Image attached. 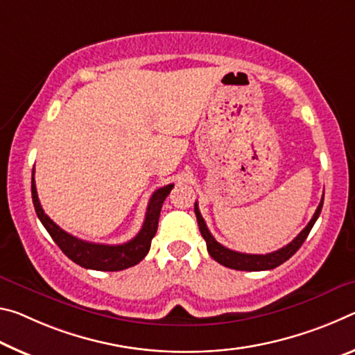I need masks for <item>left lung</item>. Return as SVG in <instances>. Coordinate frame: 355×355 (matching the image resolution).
<instances>
[{"instance_id":"left-lung-1","label":"left lung","mask_w":355,"mask_h":355,"mask_svg":"<svg viewBox=\"0 0 355 355\" xmlns=\"http://www.w3.org/2000/svg\"><path fill=\"white\" fill-rule=\"evenodd\" d=\"M322 202H324V196H322L321 202H319L315 216H313V218L310 220V223L300 231V234L295 237L293 242H289L288 245H284L283 248L277 250V252H272V253H267V254L239 253V252H234V250H230V248L223 247L222 243H218L216 239H214V236L211 234V232H209L205 218L201 217V212L198 209V202H195V214H196V220H198L201 236L205 237V241H206L207 252L214 259L217 261V263H220L225 267H230V269L257 272V270L275 269V267L283 264L284 261H288L295 252H297V250L302 247V243L305 242L306 236L310 234L313 225L316 223L319 214H321V211H322Z\"/></svg>"}]
</instances>
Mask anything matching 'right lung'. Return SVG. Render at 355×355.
<instances>
[{
  "label": "right lung",
  "mask_w": 355,
  "mask_h": 355,
  "mask_svg": "<svg viewBox=\"0 0 355 355\" xmlns=\"http://www.w3.org/2000/svg\"><path fill=\"white\" fill-rule=\"evenodd\" d=\"M173 184H168L165 187L155 190L153 196H150L149 205L146 209V217H144V223L139 230L138 234L133 237L132 241L121 243V245H105V243H94L88 241H81L78 237L69 234L64 230H61L53 220H51L44 212L42 206H40L37 198L36 190V181H34V170L31 178V195H33V205L36 209V214L40 222L49 231L51 239L56 242V245L62 250L69 259H72L75 264H78L85 269L92 270H103V272H116L124 270L129 267L138 264L144 257H146L150 241L157 232V225H159V217L162 211V205L168 195H170Z\"/></svg>",
  "instance_id": "obj_1"
}]
</instances>
